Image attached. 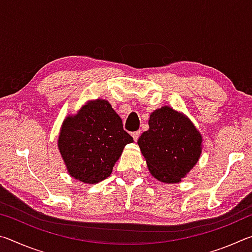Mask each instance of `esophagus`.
I'll return each mask as SVG.
<instances>
[{
    "instance_id": "1",
    "label": "esophagus",
    "mask_w": 252,
    "mask_h": 252,
    "mask_svg": "<svg viewBox=\"0 0 252 252\" xmlns=\"http://www.w3.org/2000/svg\"><path fill=\"white\" fill-rule=\"evenodd\" d=\"M140 136V131H135V132H132V138H133L134 141H138Z\"/></svg>"
}]
</instances>
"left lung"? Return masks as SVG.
Wrapping results in <instances>:
<instances>
[{"instance_id": "left-lung-1", "label": "left lung", "mask_w": 252, "mask_h": 252, "mask_svg": "<svg viewBox=\"0 0 252 252\" xmlns=\"http://www.w3.org/2000/svg\"><path fill=\"white\" fill-rule=\"evenodd\" d=\"M138 144L149 171L163 183L185 178L200 158L202 136L185 114L170 106L153 111Z\"/></svg>"}]
</instances>
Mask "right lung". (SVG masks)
<instances>
[{
  "mask_svg": "<svg viewBox=\"0 0 252 252\" xmlns=\"http://www.w3.org/2000/svg\"><path fill=\"white\" fill-rule=\"evenodd\" d=\"M133 138L106 100L89 101L60 130L58 147L72 178L94 185L108 178Z\"/></svg>",
  "mask_w": 252,
  "mask_h": 252,
  "instance_id": "add662e5",
  "label": "right lung"
}]
</instances>
